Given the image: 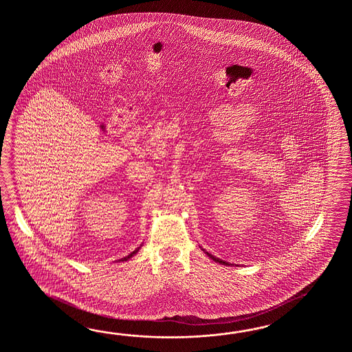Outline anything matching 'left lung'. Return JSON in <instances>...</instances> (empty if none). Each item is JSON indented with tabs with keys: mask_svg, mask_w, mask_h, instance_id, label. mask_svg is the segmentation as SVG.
Here are the masks:
<instances>
[{
	"mask_svg": "<svg viewBox=\"0 0 352 352\" xmlns=\"http://www.w3.org/2000/svg\"><path fill=\"white\" fill-rule=\"evenodd\" d=\"M202 250H204V249H202ZM204 252H205V253H206V254L209 255L210 258H211V259H212V261H215V262L221 263V264H226V265H228V264H229V263L224 262V261H221V259H219V258H217V256H214V255L210 254L209 252H206V250H204Z\"/></svg>",
	"mask_w": 352,
	"mask_h": 352,
	"instance_id": "1",
	"label": "left lung"
}]
</instances>
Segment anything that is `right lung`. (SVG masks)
<instances>
[{
  "label": "right lung",
  "instance_id": "1",
  "mask_svg": "<svg viewBox=\"0 0 352 352\" xmlns=\"http://www.w3.org/2000/svg\"><path fill=\"white\" fill-rule=\"evenodd\" d=\"M138 249H140V248H137V249H135V250H133V252H132V253H131V254H128L127 256H124V258H122V259H120V261H127V259H129V258H131V256H133V254H135V253H137V252H138Z\"/></svg>",
  "mask_w": 352,
  "mask_h": 352
}]
</instances>
